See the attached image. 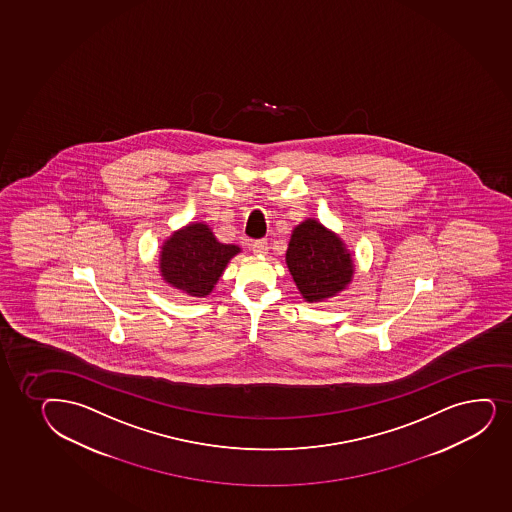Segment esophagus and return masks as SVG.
Wrapping results in <instances>:
<instances>
[{
    "label": "esophagus",
    "mask_w": 512,
    "mask_h": 512,
    "mask_svg": "<svg viewBox=\"0 0 512 512\" xmlns=\"http://www.w3.org/2000/svg\"><path fill=\"white\" fill-rule=\"evenodd\" d=\"M254 254H266L268 253V242L265 239H258L251 244Z\"/></svg>",
    "instance_id": "esophagus-1"
}]
</instances>
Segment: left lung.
I'll return each instance as SVG.
<instances>
[{
  "instance_id": "left-lung-1",
  "label": "left lung",
  "mask_w": 512,
  "mask_h": 512,
  "mask_svg": "<svg viewBox=\"0 0 512 512\" xmlns=\"http://www.w3.org/2000/svg\"><path fill=\"white\" fill-rule=\"evenodd\" d=\"M287 265L300 294L309 302L340 292L353 275V261L345 246L316 220H306L294 230Z\"/></svg>"
}]
</instances>
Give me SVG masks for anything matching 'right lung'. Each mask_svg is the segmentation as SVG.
Masks as SVG:
<instances>
[{
  "mask_svg": "<svg viewBox=\"0 0 512 512\" xmlns=\"http://www.w3.org/2000/svg\"><path fill=\"white\" fill-rule=\"evenodd\" d=\"M239 253L234 244H222L205 224H191L172 235L162 247L160 270L165 282L191 297L212 292L229 259Z\"/></svg>",
  "mask_w": 512,
  "mask_h": 512,
  "instance_id": "right-lung-1",
  "label": "right lung"
}]
</instances>
